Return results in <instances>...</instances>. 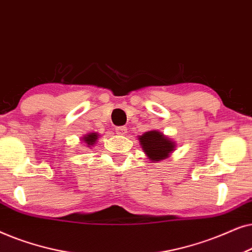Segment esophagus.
<instances>
[{
	"instance_id": "34e87169",
	"label": "esophagus",
	"mask_w": 252,
	"mask_h": 252,
	"mask_svg": "<svg viewBox=\"0 0 252 252\" xmlns=\"http://www.w3.org/2000/svg\"><path fill=\"white\" fill-rule=\"evenodd\" d=\"M115 130H116V132L119 133V135H126V131H128V129H126V126H116Z\"/></svg>"
}]
</instances>
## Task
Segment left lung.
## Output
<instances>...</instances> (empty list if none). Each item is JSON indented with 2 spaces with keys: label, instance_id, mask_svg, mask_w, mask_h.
<instances>
[{
  "label": "left lung",
  "instance_id": "obj_1",
  "mask_svg": "<svg viewBox=\"0 0 252 252\" xmlns=\"http://www.w3.org/2000/svg\"><path fill=\"white\" fill-rule=\"evenodd\" d=\"M139 142L142 144L144 152L152 161L165 159L175 149V143L169 140L157 130L144 133L143 136L139 137Z\"/></svg>",
  "mask_w": 252,
  "mask_h": 252
}]
</instances>
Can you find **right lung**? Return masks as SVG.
Here are the masks:
<instances>
[{
    "label": "right lung",
    "mask_w": 252,
    "mask_h": 252,
    "mask_svg": "<svg viewBox=\"0 0 252 252\" xmlns=\"http://www.w3.org/2000/svg\"><path fill=\"white\" fill-rule=\"evenodd\" d=\"M96 139H98L96 133H91V135H87L86 137H84V140H85V143L87 144V145H93V144L95 143Z\"/></svg>",
    "instance_id": "obj_1"
}]
</instances>
